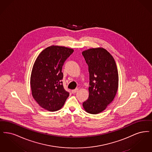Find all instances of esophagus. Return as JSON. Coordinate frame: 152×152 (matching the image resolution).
Listing matches in <instances>:
<instances>
[{
	"label": "esophagus",
	"instance_id": "esophagus-1",
	"mask_svg": "<svg viewBox=\"0 0 152 152\" xmlns=\"http://www.w3.org/2000/svg\"><path fill=\"white\" fill-rule=\"evenodd\" d=\"M78 88H75V89L72 90V93H73V94H74V93H76L77 92H78Z\"/></svg>",
	"mask_w": 152,
	"mask_h": 152
}]
</instances>
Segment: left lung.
<instances>
[{
  "label": "left lung",
  "mask_w": 152,
  "mask_h": 152,
  "mask_svg": "<svg viewBox=\"0 0 152 152\" xmlns=\"http://www.w3.org/2000/svg\"><path fill=\"white\" fill-rule=\"evenodd\" d=\"M88 66L89 96L83 103L86 112L98 114L103 111L114 99L118 88L119 75L115 59L102 48L82 52Z\"/></svg>",
  "instance_id": "left-lung-1"
}]
</instances>
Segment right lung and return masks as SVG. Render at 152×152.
<instances>
[{
  "label": "right lung",
  "instance_id": "obj_1",
  "mask_svg": "<svg viewBox=\"0 0 152 152\" xmlns=\"http://www.w3.org/2000/svg\"><path fill=\"white\" fill-rule=\"evenodd\" d=\"M74 50L65 46H49L36 59L31 75L33 98L44 109L53 112L61 109L69 93L64 89L62 66Z\"/></svg>",
  "mask_w": 152,
  "mask_h": 152
}]
</instances>
